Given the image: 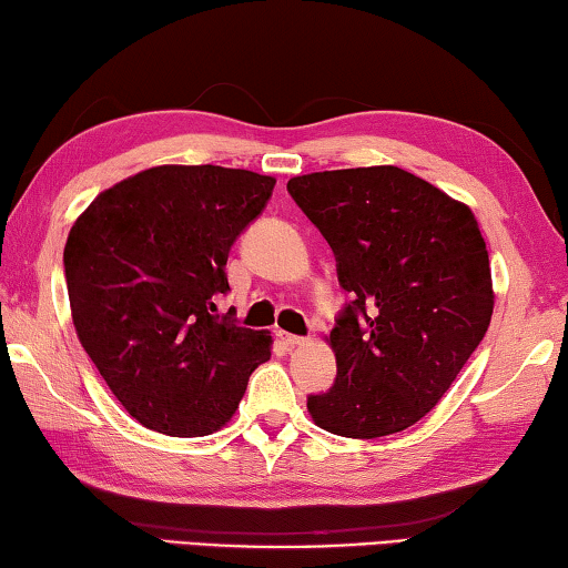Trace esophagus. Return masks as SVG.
Here are the masks:
<instances>
[{
	"label": "esophagus",
	"instance_id": "34e87169",
	"mask_svg": "<svg viewBox=\"0 0 568 568\" xmlns=\"http://www.w3.org/2000/svg\"><path fill=\"white\" fill-rule=\"evenodd\" d=\"M278 339H282V344H286V346H302L310 342L306 336H296V334H286V332H278Z\"/></svg>",
	"mask_w": 568,
	"mask_h": 568
}]
</instances>
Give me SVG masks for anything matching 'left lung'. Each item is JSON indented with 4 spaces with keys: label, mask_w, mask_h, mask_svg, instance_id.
Listing matches in <instances>:
<instances>
[{
    "label": "left lung",
    "mask_w": 568,
    "mask_h": 568,
    "mask_svg": "<svg viewBox=\"0 0 568 568\" xmlns=\"http://www.w3.org/2000/svg\"><path fill=\"white\" fill-rule=\"evenodd\" d=\"M352 302L329 344L336 382L306 399L322 429L376 439L429 414L489 329V252L471 209L399 166L290 179Z\"/></svg>",
    "instance_id": "8db88e82"
}]
</instances>
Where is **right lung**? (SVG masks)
Wrapping results in <instances>:
<instances>
[{
  "label": "right lung",
  "instance_id": "right-lung-1",
  "mask_svg": "<svg viewBox=\"0 0 568 568\" xmlns=\"http://www.w3.org/2000/svg\"><path fill=\"white\" fill-rule=\"evenodd\" d=\"M276 179L214 164L144 169L99 194L64 246L79 342L124 409L166 436L219 432L272 336L219 320L226 258Z\"/></svg>",
  "mask_w": 568,
  "mask_h": 568
}]
</instances>
